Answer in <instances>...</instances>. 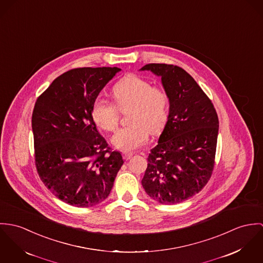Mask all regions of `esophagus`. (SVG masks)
<instances>
[{
	"label": "esophagus",
	"instance_id": "34e87169",
	"mask_svg": "<svg viewBox=\"0 0 263 263\" xmlns=\"http://www.w3.org/2000/svg\"><path fill=\"white\" fill-rule=\"evenodd\" d=\"M132 156H133V153H129V152H124V153H123V158H124L125 160H129Z\"/></svg>",
	"mask_w": 263,
	"mask_h": 263
}]
</instances>
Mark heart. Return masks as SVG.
<instances>
[{
  "label": "heart",
  "instance_id": "obj_1",
  "mask_svg": "<svg viewBox=\"0 0 263 263\" xmlns=\"http://www.w3.org/2000/svg\"><path fill=\"white\" fill-rule=\"evenodd\" d=\"M112 95L120 111L130 108L128 121L131 123L112 137L115 148L133 151L145 144L150 132L155 134L163 128L168 115V97L164 89L152 87L150 82L136 74H127L114 85ZM118 108L106 99L97 98L91 106V116L100 128L114 131L120 116Z\"/></svg>",
  "mask_w": 263,
  "mask_h": 263
}]
</instances>
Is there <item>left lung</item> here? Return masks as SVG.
I'll list each match as a JSON object with an SVG mask.
<instances>
[{
    "instance_id": "8db88e82",
    "label": "left lung",
    "mask_w": 263,
    "mask_h": 263,
    "mask_svg": "<svg viewBox=\"0 0 263 263\" xmlns=\"http://www.w3.org/2000/svg\"><path fill=\"white\" fill-rule=\"evenodd\" d=\"M140 70L161 79L170 101L167 122L148 155L141 182L157 203H181L201 192L212 175L218 115L203 89L181 67L150 63Z\"/></svg>"
}]
</instances>
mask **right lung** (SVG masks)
<instances>
[{
  "label": "right lung",
  "instance_id": "add662e5",
  "mask_svg": "<svg viewBox=\"0 0 263 263\" xmlns=\"http://www.w3.org/2000/svg\"><path fill=\"white\" fill-rule=\"evenodd\" d=\"M121 69L82 67L64 72L37 99L32 114L35 164L60 201L88 208L111 193L124 163L97 130L91 106Z\"/></svg>",
  "mask_w": 263,
  "mask_h": 263
}]
</instances>
